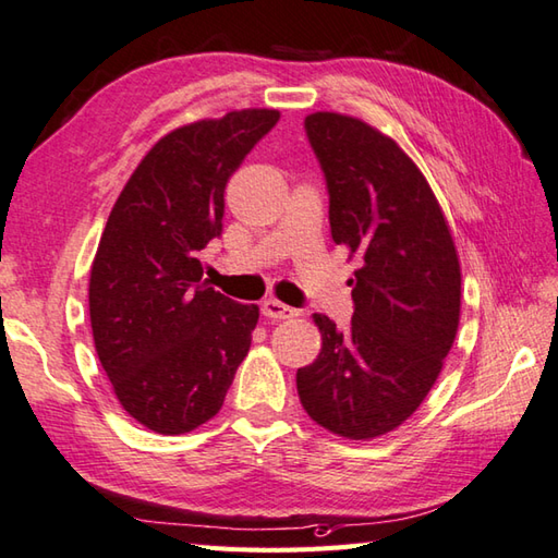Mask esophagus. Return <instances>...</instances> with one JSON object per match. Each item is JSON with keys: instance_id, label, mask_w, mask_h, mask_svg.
<instances>
[{"instance_id": "obj_1", "label": "esophagus", "mask_w": 558, "mask_h": 558, "mask_svg": "<svg viewBox=\"0 0 558 558\" xmlns=\"http://www.w3.org/2000/svg\"><path fill=\"white\" fill-rule=\"evenodd\" d=\"M262 315L269 320H287V318H293V315H299V311L287 306V303H281L277 299H267V301H262Z\"/></svg>"}]
</instances>
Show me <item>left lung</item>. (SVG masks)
Wrapping results in <instances>:
<instances>
[{
    "label": "left lung",
    "instance_id": "8db88e82",
    "mask_svg": "<svg viewBox=\"0 0 558 558\" xmlns=\"http://www.w3.org/2000/svg\"><path fill=\"white\" fill-rule=\"evenodd\" d=\"M306 133L328 182L332 240L362 267L344 330L313 315L323 347L296 388L320 427L374 439L403 425L442 372L459 330V255L425 174L393 138L335 111L306 116Z\"/></svg>",
    "mask_w": 558,
    "mask_h": 558
}]
</instances>
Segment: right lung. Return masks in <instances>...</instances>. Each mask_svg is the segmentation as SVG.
<instances>
[{"instance_id": "right-lung-1", "label": "right lung", "mask_w": 558, "mask_h": 558, "mask_svg": "<svg viewBox=\"0 0 558 558\" xmlns=\"http://www.w3.org/2000/svg\"><path fill=\"white\" fill-rule=\"evenodd\" d=\"M277 109L230 111L157 141L116 198L89 275L94 347L125 413L157 435L211 420L247 356L259 308L204 281L223 192Z\"/></svg>"}]
</instances>
